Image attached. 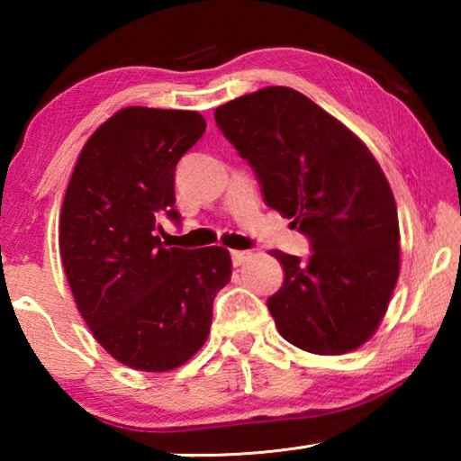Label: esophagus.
<instances>
[{"label": "esophagus", "instance_id": "obj_1", "mask_svg": "<svg viewBox=\"0 0 461 461\" xmlns=\"http://www.w3.org/2000/svg\"><path fill=\"white\" fill-rule=\"evenodd\" d=\"M249 252H244V249H233L231 252V262H233V267H241V264H244L248 258H249Z\"/></svg>", "mask_w": 461, "mask_h": 461}]
</instances>
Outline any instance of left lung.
I'll list each match as a JSON object with an SVG mask.
<instances>
[{
	"instance_id": "8db88e82",
	"label": "left lung",
	"mask_w": 461,
	"mask_h": 461,
	"mask_svg": "<svg viewBox=\"0 0 461 461\" xmlns=\"http://www.w3.org/2000/svg\"><path fill=\"white\" fill-rule=\"evenodd\" d=\"M264 201L311 240L301 260L270 249L285 283L268 299L276 330L319 356L348 354L384 317L401 270L394 194L360 138L291 87H264L215 109Z\"/></svg>"
}]
</instances>
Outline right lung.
Masks as SVG:
<instances>
[{"instance_id":"add662e5","label":"right lung","mask_w":461,"mask_h":461,"mask_svg":"<svg viewBox=\"0 0 461 461\" xmlns=\"http://www.w3.org/2000/svg\"><path fill=\"white\" fill-rule=\"evenodd\" d=\"M205 128L197 112L120 109L83 146L62 201L59 246L77 309L101 348L134 370L189 362L231 278L225 248H165L158 236L162 215L181 220L175 168Z\"/></svg>"}]
</instances>
